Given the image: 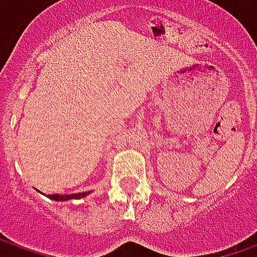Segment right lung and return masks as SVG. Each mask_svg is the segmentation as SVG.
Returning <instances> with one entry per match:
<instances>
[{"label": "right lung", "mask_w": 257, "mask_h": 257, "mask_svg": "<svg viewBox=\"0 0 257 257\" xmlns=\"http://www.w3.org/2000/svg\"><path fill=\"white\" fill-rule=\"evenodd\" d=\"M88 193L91 192L74 193V194H48L47 197L51 199V200H55V202H67V200H71V199H83Z\"/></svg>", "instance_id": "obj_1"}]
</instances>
